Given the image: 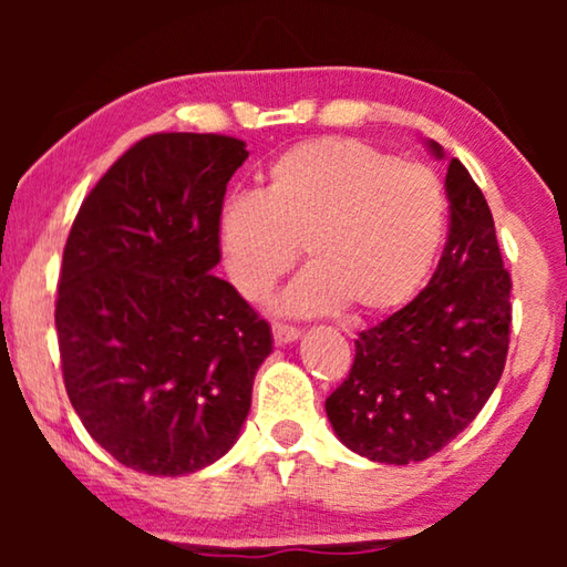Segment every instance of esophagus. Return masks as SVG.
Segmentation results:
<instances>
[{"instance_id": "obj_1", "label": "esophagus", "mask_w": 567, "mask_h": 567, "mask_svg": "<svg viewBox=\"0 0 567 567\" xmlns=\"http://www.w3.org/2000/svg\"><path fill=\"white\" fill-rule=\"evenodd\" d=\"M301 332L297 328H291V324H281V322H274V340L278 346H286V343H293V340H299Z\"/></svg>"}]
</instances>
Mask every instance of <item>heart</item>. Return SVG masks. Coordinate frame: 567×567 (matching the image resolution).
<instances>
[{
  "label": "heart",
  "mask_w": 567,
  "mask_h": 567,
  "mask_svg": "<svg viewBox=\"0 0 567 567\" xmlns=\"http://www.w3.org/2000/svg\"><path fill=\"white\" fill-rule=\"evenodd\" d=\"M444 231L446 190L431 167L340 136L278 154L262 190L237 193L219 214L224 268L247 301L266 299L305 245L312 266L278 299L286 315L402 307L429 276Z\"/></svg>",
  "instance_id": "1"
}]
</instances>
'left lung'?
Here are the masks:
<instances>
[{
    "label": "left lung",
    "mask_w": 567,
    "mask_h": 567,
    "mask_svg": "<svg viewBox=\"0 0 567 567\" xmlns=\"http://www.w3.org/2000/svg\"><path fill=\"white\" fill-rule=\"evenodd\" d=\"M436 159L444 150L429 142ZM449 237L417 297L355 340L351 374L324 400L336 436L371 462L441 452L475 421L506 367L511 276L491 206L460 159L446 169Z\"/></svg>",
    "instance_id": "1"
}]
</instances>
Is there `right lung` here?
<instances>
[{
  "label": "right lung",
  "mask_w": 567,
  "mask_h": 567,
  "mask_svg": "<svg viewBox=\"0 0 567 567\" xmlns=\"http://www.w3.org/2000/svg\"><path fill=\"white\" fill-rule=\"evenodd\" d=\"M245 142L154 134L90 190L64 247L56 332L66 394L121 464L181 477L221 460L274 351L266 320L212 276Z\"/></svg>",
  "instance_id": "obj_1"
}]
</instances>
